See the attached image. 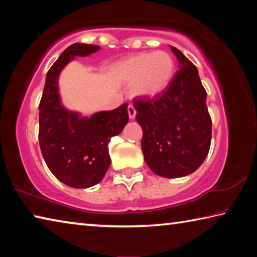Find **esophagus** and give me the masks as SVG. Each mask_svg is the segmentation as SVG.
Returning a JSON list of instances; mask_svg holds the SVG:
<instances>
[{
	"label": "esophagus",
	"mask_w": 257,
	"mask_h": 257,
	"mask_svg": "<svg viewBox=\"0 0 257 257\" xmlns=\"http://www.w3.org/2000/svg\"><path fill=\"white\" fill-rule=\"evenodd\" d=\"M136 110H135V107H134V105H129L128 106V115H129V118L132 119V120H134L135 119V116H136Z\"/></svg>",
	"instance_id": "esophagus-1"
}]
</instances>
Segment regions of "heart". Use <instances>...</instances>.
<instances>
[{
  "mask_svg": "<svg viewBox=\"0 0 257 257\" xmlns=\"http://www.w3.org/2000/svg\"><path fill=\"white\" fill-rule=\"evenodd\" d=\"M114 72L122 81L135 82L134 92L137 96L154 98L170 86L176 73V62L168 52H142L121 60Z\"/></svg>",
  "mask_w": 257,
  "mask_h": 257,
  "instance_id": "heart-1",
  "label": "heart"
}]
</instances>
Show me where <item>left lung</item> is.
Here are the masks:
<instances>
[{
    "label": "left lung",
    "mask_w": 257,
    "mask_h": 257,
    "mask_svg": "<svg viewBox=\"0 0 257 257\" xmlns=\"http://www.w3.org/2000/svg\"><path fill=\"white\" fill-rule=\"evenodd\" d=\"M179 70L160 96L135 99L143 129L142 151L149 168L164 178L188 176L201 167L211 146L212 121L197 68L176 47Z\"/></svg>",
    "instance_id": "left-lung-1"
}]
</instances>
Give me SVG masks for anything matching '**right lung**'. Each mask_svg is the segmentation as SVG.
I'll use <instances>...</instances> for the list:
<instances>
[{"mask_svg":"<svg viewBox=\"0 0 257 257\" xmlns=\"http://www.w3.org/2000/svg\"><path fill=\"white\" fill-rule=\"evenodd\" d=\"M98 45L75 44L67 47L46 73L40 103L41 151L55 178L72 188H89L101 181L111 164L108 143L128 122V104L90 116L69 110L61 99L59 78L76 56H88Z\"/></svg>","mask_w":257,"mask_h":257,"instance_id":"1","label":"right lung"}]
</instances>
